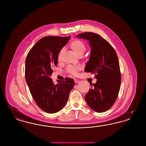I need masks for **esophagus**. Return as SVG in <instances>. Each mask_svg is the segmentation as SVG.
Listing matches in <instances>:
<instances>
[{
  "instance_id": "esophagus-1",
  "label": "esophagus",
  "mask_w": 146,
  "mask_h": 146,
  "mask_svg": "<svg viewBox=\"0 0 146 146\" xmlns=\"http://www.w3.org/2000/svg\"><path fill=\"white\" fill-rule=\"evenodd\" d=\"M74 82H75V83L77 84V83L80 82V80H78V79H74Z\"/></svg>"
}]
</instances>
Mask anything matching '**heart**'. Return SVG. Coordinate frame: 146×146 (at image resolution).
<instances>
[{"label":"heart","instance_id":"1","mask_svg":"<svg viewBox=\"0 0 146 146\" xmlns=\"http://www.w3.org/2000/svg\"><path fill=\"white\" fill-rule=\"evenodd\" d=\"M70 47L72 49V50L79 56H82L86 50V46L84 43V42L78 40L71 42L70 44ZM64 52V49H61L58 52V61H61L62 60ZM80 68L79 67H74V66H70L68 67L67 71L69 73H70L72 75H76L78 70Z\"/></svg>","mask_w":146,"mask_h":146}]
</instances>
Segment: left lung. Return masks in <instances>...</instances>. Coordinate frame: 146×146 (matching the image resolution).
<instances>
[{
	"mask_svg": "<svg viewBox=\"0 0 146 146\" xmlns=\"http://www.w3.org/2000/svg\"><path fill=\"white\" fill-rule=\"evenodd\" d=\"M76 37L89 41L91 52L85 72L96 74L97 79L95 84L90 83L92 86L85 96L86 102L94 111L104 112L114 104L120 89L121 76L116 52L97 34L84 33Z\"/></svg>",
	"mask_w": 146,
	"mask_h": 146,
	"instance_id": "8db88e82",
	"label": "left lung"
}]
</instances>
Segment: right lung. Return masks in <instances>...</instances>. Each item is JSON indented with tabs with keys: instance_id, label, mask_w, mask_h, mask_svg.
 I'll list each match as a JSON object with an SVG mask.
<instances>
[{
	"instance_id": "1",
	"label": "right lung",
	"mask_w": 146,
	"mask_h": 146,
	"mask_svg": "<svg viewBox=\"0 0 146 146\" xmlns=\"http://www.w3.org/2000/svg\"><path fill=\"white\" fill-rule=\"evenodd\" d=\"M70 38L44 37L30 49L26 58L25 77L30 93L37 105L48 113H56L64 107L74 86L72 78L57 81L55 85L50 78L52 67L58 64V52Z\"/></svg>"
}]
</instances>
